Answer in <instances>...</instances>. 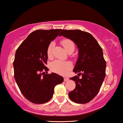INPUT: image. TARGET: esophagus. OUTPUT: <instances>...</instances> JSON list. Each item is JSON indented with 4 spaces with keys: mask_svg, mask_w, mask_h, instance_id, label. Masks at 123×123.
<instances>
[{
    "mask_svg": "<svg viewBox=\"0 0 123 123\" xmlns=\"http://www.w3.org/2000/svg\"><path fill=\"white\" fill-rule=\"evenodd\" d=\"M68 80H69L68 77H64V81H68Z\"/></svg>",
    "mask_w": 123,
    "mask_h": 123,
    "instance_id": "esophagus-1",
    "label": "esophagus"
}]
</instances>
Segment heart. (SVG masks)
<instances>
[{
  "label": "heart",
  "instance_id": "obj_1",
  "mask_svg": "<svg viewBox=\"0 0 123 123\" xmlns=\"http://www.w3.org/2000/svg\"><path fill=\"white\" fill-rule=\"evenodd\" d=\"M61 43L64 46L65 50L68 53H72L74 50L75 48V43L71 40L68 38L62 39L61 41ZM54 46V42L49 43L47 48V55L48 58H50L52 56V49ZM71 62L69 61H62L61 60H55L50 64V69L53 72L58 73L61 75H64L72 68Z\"/></svg>",
  "mask_w": 123,
  "mask_h": 123
}]
</instances>
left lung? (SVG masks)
Returning <instances> with one entry per match:
<instances>
[{
	"mask_svg": "<svg viewBox=\"0 0 123 123\" xmlns=\"http://www.w3.org/2000/svg\"><path fill=\"white\" fill-rule=\"evenodd\" d=\"M59 36L72 40L79 48V59L73 69L79 74L70 79L75 82V88L68 93L69 99L78 104L89 102L98 93L106 74L102 48L91 34L80 30H63Z\"/></svg>",
	"mask_w": 123,
	"mask_h": 123,
	"instance_id": "obj_1",
	"label": "left lung"
}]
</instances>
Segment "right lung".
Segmentation results:
<instances>
[{"instance_id": "right-lung-1", "label": "right lung", "mask_w": 123, "mask_h": 123, "mask_svg": "<svg viewBox=\"0 0 123 123\" xmlns=\"http://www.w3.org/2000/svg\"><path fill=\"white\" fill-rule=\"evenodd\" d=\"M61 29L37 30L24 40L16 51L13 61L14 77L23 96L36 104L50 100L55 86L62 83V77L48 74L47 48Z\"/></svg>"}]
</instances>
